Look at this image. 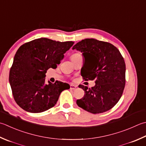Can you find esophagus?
<instances>
[{"instance_id":"esophagus-1","label":"esophagus","mask_w":146,"mask_h":146,"mask_svg":"<svg viewBox=\"0 0 146 146\" xmlns=\"http://www.w3.org/2000/svg\"><path fill=\"white\" fill-rule=\"evenodd\" d=\"M76 88V85H70V89H71V90H75Z\"/></svg>"}]
</instances>
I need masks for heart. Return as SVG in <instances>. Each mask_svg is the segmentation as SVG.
<instances>
[{"mask_svg":"<svg viewBox=\"0 0 146 146\" xmlns=\"http://www.w3.org/2000/svg\"><path fill=\"white\" fill-rule=\"evenodd\" d=\"M78 55H79L78 54H77V53H75V54H72V55H71V57H74V56H78Z\"/></svg>","mask_w":146,"mask_h":146,"instance_id":"1","label":"heart"}]
</instances>
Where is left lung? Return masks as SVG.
I'll use <instances>...</instances> for the list:
<instances>
[{
    "label": "left lung",
    "mask_w": 146,
    "mask_h": 146,
    "mask_svg": "<svg viewBox=\"0 0 146 146\" xmlns=\"http://www.w3.org/2000/svg\"><path fill=\"white\" fill-rule=\"evenodd\" d=\"M73 49L81 51L85 59L83 79L96 83L92 88L79 85L85 94L77 99V105L94 114L111 110L120 99L125 85L126 66L120 52L110 43L94 38L82 40Z\"/></svg>",
    "instance_id": "8db88e82"
}]
</instances>
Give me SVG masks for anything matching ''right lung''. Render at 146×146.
I'll return each instance as SVG.
<instances>
[{"label":"right lung","mask_w":146,"mask_h":146,"mask_svg":"<svg viewBox=\"0 0 146 146\" xmlns=\"http://www.w3.org/2000/svg\"><path fill=\"white\" fill-rule=\"evenodd\" d=\"M72 41L59 42L40 38L23 44L14 56L9 72V83L14 101L30 113H42L55 106L68 84L56 81L45 84L47 70L55 69Z\"/></svg>","instance_id":"add662e5"}]
</instances>
